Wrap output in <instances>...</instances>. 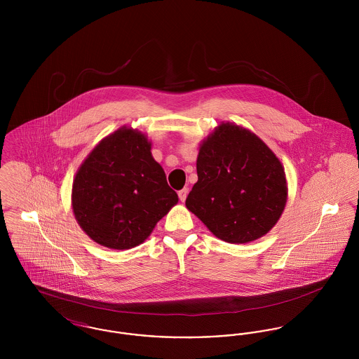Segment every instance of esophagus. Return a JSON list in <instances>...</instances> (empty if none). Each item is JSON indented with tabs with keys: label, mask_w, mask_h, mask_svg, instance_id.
I'll use <instances>...</instances> for the list:
<instances>
[{
	"label": "esophagus",
	"mask_w": 359,
	"mask_h": 359,
	"mask_svg": "<svg viewBox=\"0 0 359 359\" xmlns=\"http://www.w3.org/2000/svg\"><path fill=\"white\" fill-rule=\"evenodd\" d=\"M177 195H179V199H180L182 202H184V201L187 199L188 188H183V189H180V191L177 192Z\"/></svg>",
	"instance_id": "1"
}]
</instances>
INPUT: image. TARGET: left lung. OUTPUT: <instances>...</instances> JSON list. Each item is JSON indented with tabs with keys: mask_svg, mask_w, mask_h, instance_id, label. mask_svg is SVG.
Returning <instances> with one entry per match:
<instances>
[{
	"mask_svg": "<svg viewBox=\"0 0 359 359\" xmlns=\"http://www.w3.org/2000/svg\"><path fill=\"white\" fill-rule=\"evenodd\" d=\"M198 182L186 205L208 230L229 243L265 236L287 203L285 172L258 137L221 123L201 145Z\"/></svg>",
	"mask_w": 359,
	"mask_h": 359,
	"instance_id": "left-lung-1",
	"label": "left lung"
}]
</instances>
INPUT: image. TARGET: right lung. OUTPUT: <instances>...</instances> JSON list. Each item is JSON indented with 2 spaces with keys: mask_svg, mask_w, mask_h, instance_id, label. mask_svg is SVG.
Masks as SVG:
<instances>
[{
  "mask_svg": "<svg viewBox=\"0 0 359 359\" xmlns=\"http://www.w3.org/2000/svg\"><path fill=\"white\" fill-rule=\"evenodd\" d=\"M177 201L152 157L151 142L129 128L103 138L72 184L79 226L97 243L117 250L142 243Z\"/></svg>",
  "mask_w": 359,
  "mask_h": 359,
  "instance_id": "add662e5",
  "label": "right lung"
}]
</instances>
